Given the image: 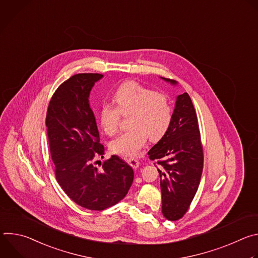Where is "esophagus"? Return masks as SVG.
I'll return each mask as SVG.
<instances>
[{
    "label": "esophagus",
    "instance_id": "34e87169",
    "mask_svg": "<svg viewBox=\"0 0 258 258\" xmlns=\"http://www.w3.org/2000/svg\"><path fill=\"white\" fill-rule=\"evenodd\" d=\"M127 163L133 167V168H138L139 165H140V161L138 159H135V158H128L127 159Z\"/></svg>",
    "mask_w": 258,
    "mask_h": 258
}]
</instances>
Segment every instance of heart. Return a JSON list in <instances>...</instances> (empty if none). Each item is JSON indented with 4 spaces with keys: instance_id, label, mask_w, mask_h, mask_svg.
<instances>
[{
    "instance_id": "b5f03b06",
    "label": "heart",
    "mask_w": 258,
    "mask_h": 258,
    "mask_svg": "<svg viewBox=\"0 0 258 258\" xmlns=\"http://www.w3.org/2000/svg\"><path fill=\"white\" fill-rule=\"evenodd\" d=\"M116 107L104 104L100 120L104 132L113 136L118 132L121 115L130 116L131 127L110 143V149L115 154L136 156L147 139L160 140L168 131L172 121V105L168 97L144 87L137 82L122 84L114 94Z\"/></svg>"
}]
</instances>
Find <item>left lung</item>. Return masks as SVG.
Wrapping results in <instances>:
<instances>
[{"mask_svg":"<svg viewBox=\"0 0 258 258\" xmlns=\"http://www.w3.org/2000/svg\"><path fill=\"white\" fill-rule=\"evenodd\" d=\"M148 155L158 164L164 217L180 219L196 195L204 160L197 114L187 93L177 96L171 124Z\"/></svg>","mask_w":258,"mask_h":258,"instance_id":"1","label":"left lung"}]
</instances>
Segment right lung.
Here are the masks:
<instances>
[{
    "instance_id": "add662e5",
    "label": "right lung",
    "mask_w": 258,
    "mask_h": 258,
    "mask_svg": "<svg viewBox=\"0 0 258 258\" xmlns=\"http://www.w3.org/2000/svg\"><path fill=\"white\" fill-rule=\"evenodd\" d=\"M103 76L78 73L62 83L53 94L46 116L50 152L55 175L67 196L90 210H104L127 194L134 170L118 156L100 162L104 146L100 143L90 92Z\"/></svg>"
}]
</instances>
